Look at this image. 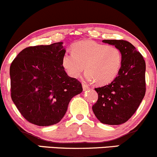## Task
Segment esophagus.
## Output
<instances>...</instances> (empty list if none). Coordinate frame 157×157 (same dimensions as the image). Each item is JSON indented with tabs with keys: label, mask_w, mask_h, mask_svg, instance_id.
<instances>
[{
	"label": "esophagus",
	"mask_w": 157,
	"mask_h": 157,
	"mask_svg": "<svg viewBox=\"0 0 157 157\" xmlns=\"http://www.w3.org/2000/svg\"><path fill=\"white\" fill-rule=\"evenodd\" d=\"M82 89H83V91H86V90L89 89V86H88L87 84L85 83V82H82Z\"/></svg>",
	"instance_id": "esophagus-1"
}]
</instances>
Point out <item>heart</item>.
Wrapping results in <instances>:
<instances>
[{"label": "heart", "instance_id": "heart-1", "mask_svg": "<svg viewBox=\"0 0 157 157\" xmlns=\"http://www.w3.org/2000/svg\"><path fill=\"white\" fill-rule=\"evenodd\" d=\"M72 53L66 52L62 66L71 77H77L86 69V77L97 85L109 84L120 71L122 55L114 46H107L92 40H82L71 46Z\"/></svg>", "mask_w": 157, "mask_h": 157}]
</instances>
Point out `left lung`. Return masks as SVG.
<instances>
[{"mask_svg":"<svg viewBox=\"0 0 157 157\" xmlns=\"http://www.w3.org/2000/svg\"><path fill=\"white\" fill-rule=\"evenodd\" d=\"M102 42L120 48L122 63L118 75L111 83L94 89L98 100L92 110L102 123L120 125L133 116L145 97V62L128 41L103 40Z\"/></svg>","mask_w":157,"mask_h":157,"instance_id":"obj_1","label":"left lung"}]
</instances>
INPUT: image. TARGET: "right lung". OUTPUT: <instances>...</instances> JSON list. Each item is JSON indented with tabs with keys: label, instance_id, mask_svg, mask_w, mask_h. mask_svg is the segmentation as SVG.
I'll return each instance as SVG.
<instances>
[{
	"label": "right lung",
	"instance_id": "right-lung-1",
	"mask_svg": "<svg viewBox=\"0 0 157 157\" xmlns=\"http://www.w3.org/2000/svg\"><path fill=\"white\" fill-rule=\"evenodd\" d=\"M63 42L29 46L10 66L11 97L27 121L39 126L58 123L82 84L62 66Z\"/></svg>",
	"mask_w": 157,
	"mask_h": 157
}]
</instances>
